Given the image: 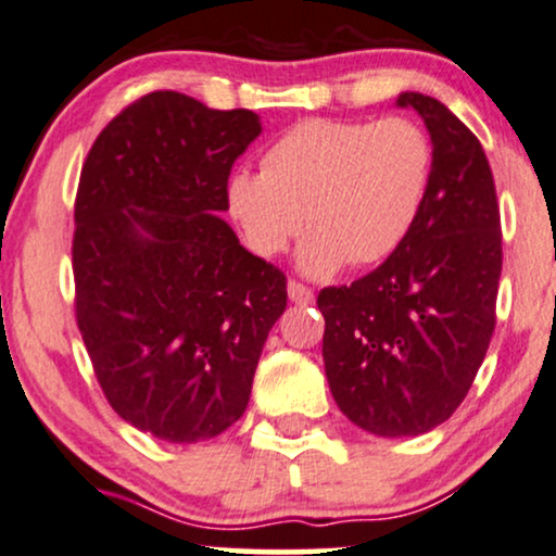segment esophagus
<instances>
[{"label": "esophagus", "mask_w": 556, "mask_h": 556, "mask_svg": "<svg viewBox=\"0 0 556 556\" xmlns=\"http://www.w3.org/2000/svg\"><path fill=\"white\" fill-rule=\"evenodd\" d=\"M287 294H290L294 305H307V302H313V290L307 285L298 282V279H290V282H287Z\"/></svg>", "instance_id": "34e87169"}]
</instances>
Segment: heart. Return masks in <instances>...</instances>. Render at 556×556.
<instances>
[{"label":"heart","instance_id":"b5f03b06","mask_svg":"<svg viewBox=\"0 0 556 556\" xmlns=\"http://www.w3.org/2000/svg\"><path fill=\"white\" fill-rule=\"evenodd\" d=\"M431 168V140L407 117H311L274 140L262 172L230 177L228 205L258 256L282 254L305 217L311 238L300 249V269L328 277L343 262H384L405 241Z\"/></svg>","mask_w":556,"mask_h":556}]
</instances>
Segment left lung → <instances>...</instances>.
I'll list each match as a JSON object with an SVG mask.
<instances>
[{"label": "left lung", "mask_w": 556, "mask_h": 556, "mask_svg": "<svg viewBox=\"0 0 556 556\" xmlns=\"http://www.w3.org/2000/svg\"><path fill=\"white\" fill-rule=\"evenodd\" d=\"M433 143L424 207L392 254L349 287H326L323 362L336 405L364 431L435 428L472 388L495 330L501 207L482 143L433 97L403 91Z\"/></svg>", "instance_id": "1"}]
</instances>
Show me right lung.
I'll list each match as a JSON object with an SVG mask.
<instances>
[{
  "label": "right lung",
  "mask_w": 556,
  "mask_h": 556,
  "mask_svg": "<svg viewBox=\"0 0 556 556\" xmlns=\"http://www.w3.org/2000/svg\"><path fill=\"white\" fill-rule=\"evenodd\" d=\"M262 132L251 110L161 89L104 125L74 202V311L123 420L172 444L213 439L249 405L282 269L226 220L228 177Z\"/></svg>",
  "instance_id": "right-lung-1"
}]
</instances>
